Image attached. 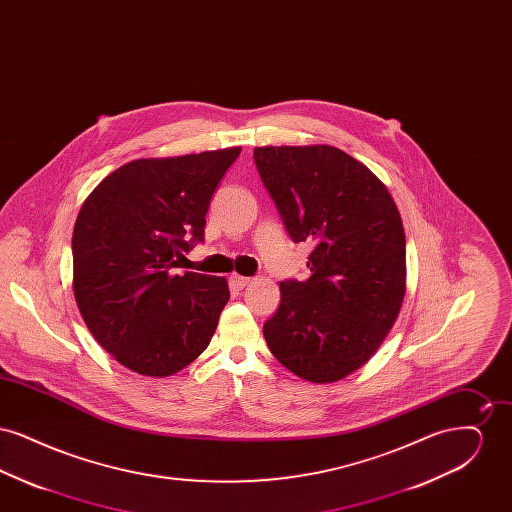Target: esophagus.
I'll return each mask as SVG.
<instances>
[{
  "mask_svg": "<svg viewBox=\"0 0 512 512\" xmlns=\"http://www.w3.org/2000/svg\"><path fill=\"white\" fill-rule=\"evenodd\" d=\"M230 282H232V286H234V288L244 290V288H247V286L251 284V278H245V276H240V274H234V276L230 278Z\"/></svg>",
  "mask_w": 512,
  "mask_h": 512,
  "instance_id": "esophagus-1",
  "label": "esophagus"
}]
</instances>
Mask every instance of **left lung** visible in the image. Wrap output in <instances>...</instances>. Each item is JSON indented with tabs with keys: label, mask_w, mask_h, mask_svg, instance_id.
Segmentation results:
<instances>
[{
	"label": "left lung",
	"mask_w": 512,
	"mask_h": 512,
	"mask_svg": "<svg viewBox=\"0 0 512 512\" xmlns=\"http://www.w3.org/2000/svg\"><path fill=\"white\" fill-rule=\"evenodd\" d=\"M253 159L290 238L315 245L313 274L280 282L268 349L303 380L338 382L378 351L401 311V215L380 178L338 147H255Z\"/></svg>",
	"instance_id": "left-lung-1"
}]
</instances>
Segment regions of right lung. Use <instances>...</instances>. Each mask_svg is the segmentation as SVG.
Returning a JSON list of instances; mask_svg holds the SVG:
<instances>
[{"label": "right lung", "mask_w": 512, "mask_h": 512, "mask_svg": "<svg viewBox=\"0 0 512 512\" xmlns=\"http://www.w3.org/2000/svg\"><path fill=\"white\" fill-rule=\"evenodd\" d=\"M240 151L130 161L82 203L74 299L92 336L122 366L163 378L207 349L230 299L228 282L174 268L203 242L209 201Z\"/></svg>", "instance_id": "right-lung-1"}]
</instances>
